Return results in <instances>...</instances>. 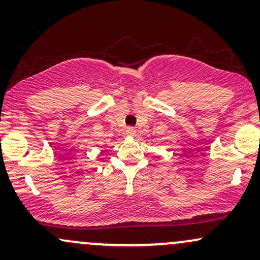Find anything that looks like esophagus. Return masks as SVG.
<instances>
[{
  "label": "esophagus",
  "instance_id": "esophagus-1",
  "mask_svg": "<svg viewBox=\"0 0 260 260\" xmlns=\"http://www.w3.org/2000/svg\"><path fill=\"white\" fill-rule=\"evenodd\" d=\"M126 136L127 137H134V136H136V129H134V128H132V127H128L126 129Z\"/></svg>",
  "mask_w": 260,
  "mask_h": 260
}]
</instances>
